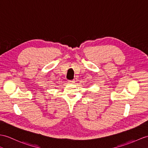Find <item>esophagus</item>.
I'll return each instance as SVG.
<instances>
[{
	"label": "esophagus",
	"mask_w": 148,
	"mask_h": 148,
	"mask_svg": "<svg viewBox=\"0 0 148 148\" xmlns=\"http://www.w3.org/2000/svg\"><path fill=\"white\" fill-rule=\"evenodd\" d=\"M75 82V80H69V81H68V83H69L70 84H73Z\"/></svg>",
	"instance_id": "obj_1"
}]
</instances>
